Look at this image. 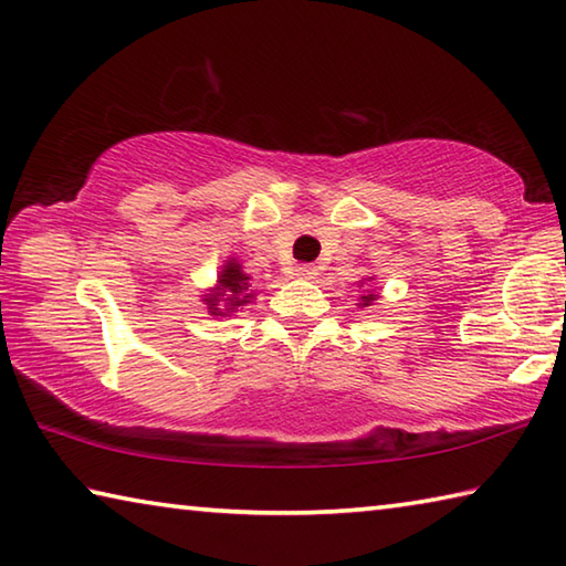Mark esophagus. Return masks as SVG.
<instances>
[{"mask_svg": "<svg viewBox=\"0 0 566 566\" xmlns=\"http://www.w3.org/2000/svg\"><path fill=\"white\" fill-rule=\"evenodd\" d=\"M294 272H296V276H302V280H314L319 270L314 264H300Z\"/></svg>", "mask_w": 566, "mask_h": 566, "instance_id": "esophagus-1", "label": "esophagus"}]
</instances>
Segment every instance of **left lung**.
Masks as SVG:
<instances>
[{
    "instance_id": "1",
    "label": "left lung",
    "mask_w": 566,
    "mask_h": 566,
    "mask_svg": "<svg viewBox=\"0 0 566 566\" xmlns=\"http://www.w3.org/2000/svg\"><path fill=\"white\" fill-rule=\"evenodd\" d=\"M377 300V294H367V296H361V306H369L371 302Z\"/></svg>"
}]
</instances>
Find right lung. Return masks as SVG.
Here are the masks:
<instances>
[{
	"mask_svg": "<svg viewBox=\"0 0 566 566\" xmlns=\"http://www.w3.org/2000/svg\"><path fill=\"white\" fill-rule=\"evenodd\" d=\"M249 276L242 272V266H239L234 260H229L224 264L222 274H219V284L212 294H207V306H209V314H214V317H224L227 312H234L237 306H244L249 300H252V290H249ZM222 301L226 304V310H221L218 304Z\"/></svg>",
	"mask_w": 566,
	"mask_h": 566,
	"instance_id": "obj_1",
	"label": "right lung"
}]
</instances>
